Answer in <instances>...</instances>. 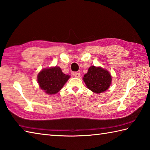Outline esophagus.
I'll list each match as a JSON object with an SVG mask.
<instances>
[{"label":"esophagus","instance_id":"obj_1","mask_svg":"<svg viewBox=\"0 0 150 150\" xmlns=\"http://www.w3.org/2000/svg\"><path fill=\"white\" fill-rule=\"evenodd\" d=\"M74 76L75 77H80L81 73L79 72H75V73H74Z\"/></svg>","mask_w":150,"mask_h":150}]
</instances>
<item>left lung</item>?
Instances as JSON below:
<instances>
[{"instance_id": "1", "label": "left lung", "mask_w": 150, "mask_h": 150, "mask_svg": "<svg viewBox=\"0 0 150 150\" xmlns=\"http://www.w3.org/2000/svg\"><path fill=\"white\" fill-rule=\"evenodd\" d=\"M83 80L88 88L93 92L99 93L109 88L112 77L107 70L92 66L84 75Z\"/></svg>"}]
</instances>
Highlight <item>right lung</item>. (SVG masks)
<instances>
[{
  "instance_id": "1",
  "label": "right lung",
  "mask_w": 150,
  "mask_h": 150,
  "mask_svg": "<svg viewBox=\"0 0 150 150\" xmlns=\"http://www.w3.org/2000/svg\"><path fill=\"white\" fill-rule=\"evenodd\" d=\"M69 75H65L59 67L43 69L38 73V81L41 88L48 94H55L62 89Z\"/></svg>"
}]
</instances>
